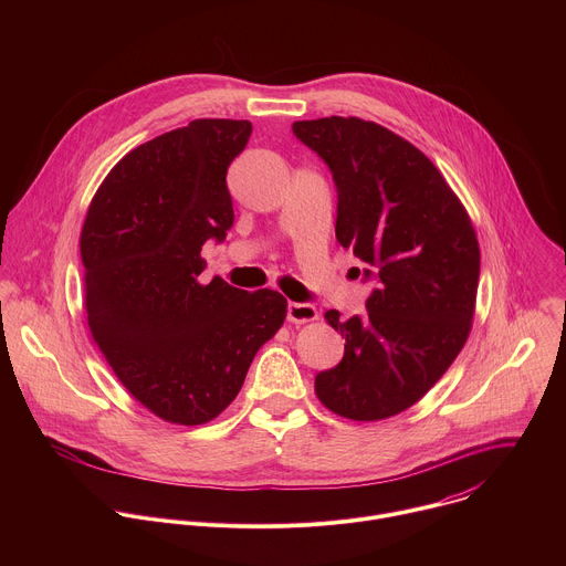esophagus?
I'll list each match as a JSON object with an SVG mask.
<instances>
[{
	"instance_id": "34e87169",
	"label": "esophagus",
	"mask_w": 566,
	"mask_h": 566,
	"mask_svg": "<svg viewBox=\"0 0 566 566\" xmlns=\"http://www.w3.org/2000/svg\"><path fill=\"white\" fill-rule=\"evenodd\" d=\"M286 317H289V322H293V325H304V322L317 319V308L313 304H304V302H289Z\"/></svg>"
}]
</instances>
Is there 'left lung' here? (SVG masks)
<instances>
[{"label":"left lung","instance_id":"1","mask_svg":"<svg viewBox=\"0 0 566 566\" xmlns=\"http://www.w3.org/2000/svg\"><path fill=\"white\" fill-rule=\"evenodd\" d=\"M293 134L329 166L336 237L376 280L365 315L325 313L345 356L315 376V394L338 417L382 421L421 400L470 336L476 232L432 160L387 127L329 116L297 120Z\"/></svg>","mask_w":566,"mask_h":566}]
</instances>
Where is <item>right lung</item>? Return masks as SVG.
Returning <instances> with one entry per match:
<instances>
[{"label":"right lung","instance_id":"add662e5","mask_svg":"<svg viewBox=\"0 0 566 566\" xmlns=\"http://www.w3.org/2000/svg\"><path fill=\"white\" fill-rule=\"evenodd\" d=\"M249 120L197 118L123 156L80 234L92 338L123 387L168 423L217 419L284 325L282 293L203 284L201 249L234 221L226 172Z\"/></svg>","mask_w":566,"mask_h":566}]
</instances>
